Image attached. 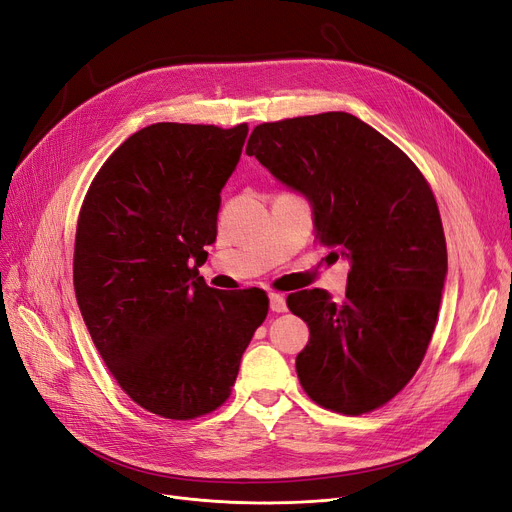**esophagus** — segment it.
I'll use <instances>...</instances> for the list:
<instances>
[{"mask_svg":"<svg viewBox=\"0 0 512 512\" xmlns=\"http://www.w3.org/2000/svg\"><path fill=\"white\" fill-rule=\"evenodd\" d=\"M270 309L274 314H282V311H286V301L280 293H270Z\"/></svg>","mask_w":512,"mask_h":512,"instance_id":"1","label":"esophagus"}]
</instances>
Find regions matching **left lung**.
Listing matches in <instances>:
<instances>
[{
    "instance_id": "8db88e82",
    "label": "left lung",
    "mask_w": 512,
    "mask_h": 512,
    "mask_svg": "<svg viewBox=\"0 0 512 512\" xmlns=\"http://www.w3.org/2000/svg\"><path fill=\"white\" fill-rule=\"evenodd\" d=\"M247 154L309 198L316 238L351 261L341 303L320 288L286 297L309 326L297 355L303 391L347 416L385 406L425 358L448 272L429 182L402 148L349 113L261 123Z\"/></svg>"
}]
</instances>
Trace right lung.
<instances>
[{
  "instance_id": "add662e5",
  "label": "right lung",
  "mask_w": 512,
  "mask_h": 512,
  "mask_svg": "<svg viewBox=\"0 0 512 512\" xmlns=\"http://www.w3.org/2000/svg\"><path fill=\"white\" fill-rule=\"evenodd\" d=\"M247 133V123L148 125L110 154L79 211L73 284L85 326L119 387L163 418L224 406L268 316L261 288L215 291L198 276Z\"/></svg>"
}]
</instances>
